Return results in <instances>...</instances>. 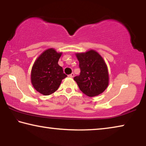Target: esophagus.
<instances>
[{
  "instance_id": "1",
  "label": "esophagus",
  "mask_w": 146,
  "mask_h": 146,
  "mask_svg": "<svg viewBox=\"0 0 146 146\" xmlns=\"http://www.w3.org/2000/svg\"><path fill=\"white\" fill-rule=\"evenodd\" d=\"M74 75H75V74H74L73 73H71L70 75H69V76H70V77H71V78H72V77H73V76H74Z\"/></svg>"
}]
</instances>
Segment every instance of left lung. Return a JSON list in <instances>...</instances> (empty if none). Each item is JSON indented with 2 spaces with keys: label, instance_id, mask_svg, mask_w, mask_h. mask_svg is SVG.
<instances>
[{
  "label": "left lung",
  "instance_id": "1",
  "mask_svg": "<svg viewBox=\"0 0 146 146\" xmlns=\"http://www.w3.org/2000/svg\"><path fill=\"white\" fill-rule=\"evenodd\" d=\"M80 73L74 77L79 89L88 97L103 93L109 84L108 68L103 58L95 50L76 53Z\"/></svg>",
  "mask_w": 146,
  "mask_h": 146
}]
</instances>
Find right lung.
Masks as SVG:
<instances>
[{
  "instance_id": "obj_1",
  "label": "right lung",
  "mask_w": 146,
  "mask_h": 146,
  "mask_svg": "<svg viewBox=\"0 0 146 146\" xmlns=\"http://www.w3.org/2000/svg\"><path fill=\"white\" fill-rule=\"evenodd\" d=\"M61 55L62 53H57L53 48L47 49L38 56L32 67V85L44 95L55 92L62 80L67 76L58 64Z\"/></svg>"
}]
</instances>
